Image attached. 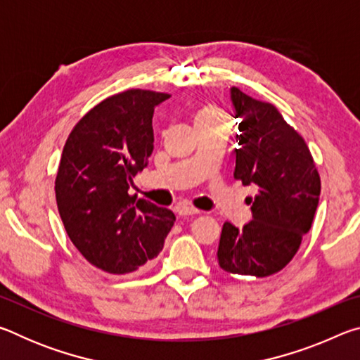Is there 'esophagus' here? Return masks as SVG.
Here are the masks:
<instances>
[{"label": "esophagus", "instance_id": "esophagus-1", "mask_svg": "<svg viewBox=\"0 0 360 360\" xmlns=\"http://www.w3.org/2000/svg\"><path fill=\"white\" fill-rule=\"evenodd\" d=\"M178 214L182 217H188V216L200 214V211L192 208V206H188V205H181V206H178Z\"/></svg>", "mask_w": 360, "mask_h": 360}]
</instances>
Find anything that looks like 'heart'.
I'll return each instance as SVG.
<instances>
[{"mask_svg":"<svg viewBox=\"0 0 360 360\" xmlns=\"http://www.w3.org/2000/svg\"><path fill=\"white\" fill-rule=\"evenodd\" d=\"M217 117H224V114L221 109L214 105H205L200 111L197 112V117H195V122H202V120H211V119H217Z\"/></svg>","mask_w":360,"mask_h":360,"instance_id":"b5f03b06","label":"heart"}]
</instances>
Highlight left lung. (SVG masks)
Segmentation results:
<instances>
[{"instance_id": "1", "label": "left lung", "mask_w": 360, "mask_h": 360, "mask_svg": "<svg viewBox=\"0 0 360 360\" xmlns=\"http://www.w3.org/2000/svg\"><path fill=\"white\" fill-rule=\"evenodd\" d=\"M240 119L235 179L255 186L252 221L243 229L225 222L217 260L233 275L265 278L281 271L311 229L321 178L304 139L271 103L230 89Z\"/></svg>"}]
</instances>
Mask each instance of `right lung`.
Returning a JSON list of instances; mask_svg holds the SVG:
<instances>
[{
    "label": "right lung",
    "instance_id": "add662e5",
    "mask_svg": "<svg viewBox=\"0 0 360 360\" xmlns=\"http://www.w3.org/2000/svg\"><path fill=\"white\" fill-rule=\"evenodd\" d=\"M168 94L131 89L84 115L66 139L56 178L60 217L90 264L127 275L157 257L173 211L130 195L154 150L152 115Z\"/></svg>",
    "mask_w": 360,
    "mask_h": 360
}]
</instances>
